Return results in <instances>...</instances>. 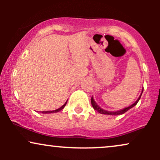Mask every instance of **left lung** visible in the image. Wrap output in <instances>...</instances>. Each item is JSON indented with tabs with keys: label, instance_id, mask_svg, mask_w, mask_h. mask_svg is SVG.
<instances>
[{
	"label": "left lung",
	"instance_id": "1",
	"mask_svg": "<svg viewBox=\"0 0 160 160\" xmlns=\"http://www.w3.org/2000/svg\"><path fill=\"white\" fill-rule=\"evenodd\" d=\"M143 90H144V89H142V92H141V94H142L143 92ZM141 94L140 96H139V98H138V100L136 101V102H135V103L132 104V105L128 106V107L126 108H123V109L120 110V111H105V110L102 109V108H100L99 106L98 105V104H96V102H95L94 99H93L92 97L91 98V103H92V107L95 110V111H97L98 112V113H102V114H108V115H120V114H122V113H126V111H128L129 109H131V108H132L134 106H135L137 104L138 102V101L140 100L141 98Z\"/></svg>",
	"mask_w": 160,
	"mask_h": 160
}]
</instances>
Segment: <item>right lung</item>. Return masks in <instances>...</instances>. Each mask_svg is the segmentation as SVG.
<instances>
[{"mask_svg":"<svg viewBox=\"0 0 160 160\" xmlns=\"http://www.w3.org/2000/svg\"><path fill=\"white\" fill-rule=\"evenodd\" d=\"M68 102V101H67ZM67 102H65V104H63V105L62 106L61 108H58V109H56V110H55V111H43L42 112V113H57V112H58V111H62V109H63L64 108H65V106L66 105V104H67Z\"/></svg>","mask_w":160,"mask_h":160,"instance_id":"add662e5","label":"right lung"}]
</instances>
